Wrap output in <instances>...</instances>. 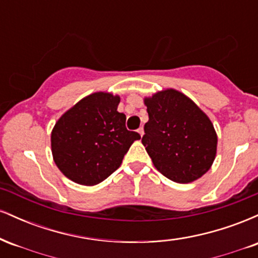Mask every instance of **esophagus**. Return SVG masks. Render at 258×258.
Segmentation results:
<instances>
[{
	"instance_id": "34e87169",
	"label": "esophagus",
	"mask_w": 258,
	"mask_h": 258,
	"mask_svg": "<svg viewBox=\"0 0 258 258\" xmlns=\"http://www.w3.org/2000/svg\"><path fill=\"white\" fill-rule=\"evenodd\" d=\"M137 132L139 133V135H141V137H143V135H144V130H143V127H139V128L137 130Z\"/></svg>"
}]
</instances>
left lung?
Masks as SVG:
<instances>
[{
    "mask_svg": "<svg viewBox=\"0 0 258 258\" xmlns=\"http://www.w3.org/2000/svg\"><path fill=\"white\" fill-rule=\"evenodd\" d=\"M149 120L142 143L160 173L190 183L214 164L217 135L209 116L182 92L167 88L144 98Z\"/></svg>",
    "mask_w": 258,
    "mask_h": 258,
    "instance_id": "8db88e82",
    "label": "left lung"
}]
</instances>
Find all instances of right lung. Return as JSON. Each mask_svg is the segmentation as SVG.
Returning <instances> with one entry per match:
<instances>
[{"instance_id": "add662e5", "label": "right lung", "mask_w": 258, "mask_h": 258, "mask_svg": "<svg viewBox=\"0 0 258 258\" xmlns=\"http://www.w3.org/2000/svg\"><path fill=\"white\" fill-rule=\"evenodd\" d=\"M120 97L96 92L60 116L51 135L52 155L60 172L82 185H96L120 167L137 132L126 128L117 111Z\"/></svg>"}]
</instances>
